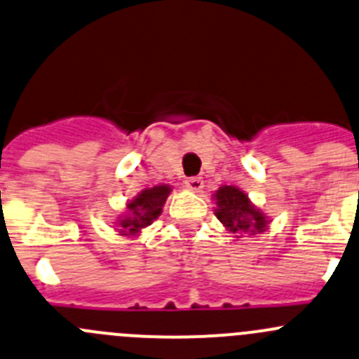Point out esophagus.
I'll use <instances>...</instances> for the list:
<instances>
[{
    "mask_svg": "<svg viewBox=\"0 0 359 359\" xmlns=\"http://www.w3.org/2000/svg\"><path fill=\"white\" fill-rule=\"evenodd\" d=\"M186 187L187 189L194 191V193H200V191L203 189V179H201V177H189V179L186 180Z\"/></svg>",
    "mask_w": 359,
    "mask_h": 359,
    "instance_id": "obj_1",
    "label": "esophagus"
}]
</instances>
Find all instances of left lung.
<instances>
[{"label": "left lung", "instance_id": "1", "mask_svg": "<svg viewBox=\"0 0 359 359\" xmlns=\"http://www.w3.org/2000/svg\"><path fill=\"white\" fill-rule=\"evenodd\" d=\"M214 200L217 203L219 221L226 226V229L233 233H256L263 231L268 224L259 208L254 207L247 194L235 186H222L215 191Z\"/></svg>", "mask_w": 359, "mask_h": 359}]
</instances>
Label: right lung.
<instances>
[{"mask_svg":"<svg viewBox=\"0 0 359 359\" xmlns=\"http://www.w3.org/2000/svg\"><path fill=\"white\" fill-rule=\"evenodd\" d=\"M170 191H172L170 186L163 184V186L144 189L137 198H133L128 203L126 215L121 217L119 222H117L121 226V233L123 235H135L142 228L151 224L154 219H158Z\"/></svg>","mask_w":359,"mask_h":359,"instance_id":"add662e5","label":"right lung"}]
</instances>
